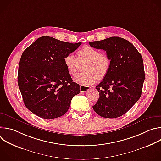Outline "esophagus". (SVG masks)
Masks as SVG:
<instances>
[{
	"instance_id": "obj_1",
	"label": "esophagus",
	"mask_w": 161,
	"mask_h": 161,
	"mask_svg": "<svg viewBox=\"0 0 161 161\" xmlns=\"http://www.w3.org/2000/svg\"><path fill=\"white\" fill-rule=\"evenodd\" d=\"M90 88L87 86H84V85H80V90L81 92H85L88 91Z\"/></svg>"
}]
</instances>
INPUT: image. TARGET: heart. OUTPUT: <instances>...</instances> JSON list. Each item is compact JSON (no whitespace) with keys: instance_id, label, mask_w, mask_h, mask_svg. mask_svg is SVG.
Returning a JSON list of instances; mask_svg holds the SVG:
<instances>
[{"instance_id":"1","label":"heart","mask_w":161,"mask_h":161,"mask_svg":"<svg viewBox=\"0 0 161 161\" xmlns=\"http://www.w3.org/2000/svg\"><path fill=\"white\" fill-rule=\"evenodd\" d=\"M77 57L73 53L65 56L64 63L69 73L75 76L83 65V73L75 78V81L87 86L95 83L97 80L104 79L111 67V58L107 53L94 47L85 46L77 52Z\"/></svg>"}]
</instances>
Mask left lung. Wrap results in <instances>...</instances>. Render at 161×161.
Masks as SVG:
<instances>
[{
    "label": "left lung",
    "instance_id": "obj_1",
    "mask_svg": "<svg viewBox=\"0 0 161 161\" xmlns=\"http://www.w3.org/2000/svg\"><path fill=\"white\" fill-rule=\"evenodd\" d=\"M89 44L105 50L111 58L108 74L96 86L99 98L93 109L104 118L121 117L142 96L145 78L142 57L132 43L119 37Z\"/></svg>",
    "mask_w": 161,
    "mask_h": 161
}]
</instances>
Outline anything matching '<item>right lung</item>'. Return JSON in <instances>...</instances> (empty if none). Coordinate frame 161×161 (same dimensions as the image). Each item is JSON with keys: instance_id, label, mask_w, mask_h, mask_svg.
<instances>
[{"instance_id": "obj_1", "label": "right lung", "mask_w": 161, "mask_h": 161, "mask_svg": "<svg viewBox=\"0 0 161 161\" xmlns=\"http://www.w3.org/2000/svg\"><path fill=\"white\" fill-rule=\"evenodd\" d=\"M81 44L42 36L23 52L18 84L25 106L37 116L53 119L64 115L80 93V85L73 81L64 58Z\"/></svg>"}]
</instances>
